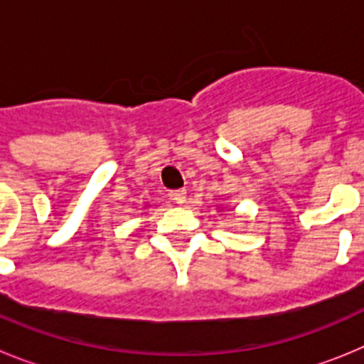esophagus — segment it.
Listing matches in <instances>:
<instances>
[{"mask_svg": "<svg viewBox=\"0 0 364 364\" xmlns=\"http://www.w3.org/2000/svg\"><path fill=\"white\" fill-rule=\"evenodd\" d=\"M171 198L176 202V204H186V200H188V193H186V189H176V191H171Z\"/></svg>", "mask_w": 364, "mask_h": 364, "instance_id": "34e87169", "label": "esophagus"}]
</instances>
